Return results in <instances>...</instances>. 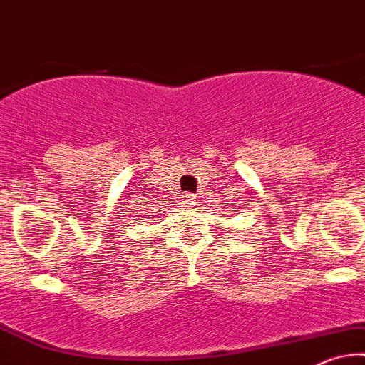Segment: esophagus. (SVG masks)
<instances>
[{
    "instance_id": "34e87169",
    "label": "esophagus",
    "mask_w": 365,
    "mask_h": 365,
    "mask_svg": "<svg viewBox=\"0 0 365 365\" xmlns=\"http://www.w3.org/2000/svg\"><path fill=\"white\" fill-rule=\"evenodd\" d=\"M182 204L183 205H193V204H195V195H192V193H185V195H182Z\"/></svg>"
}]
</instances>
